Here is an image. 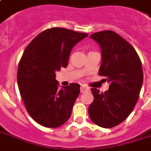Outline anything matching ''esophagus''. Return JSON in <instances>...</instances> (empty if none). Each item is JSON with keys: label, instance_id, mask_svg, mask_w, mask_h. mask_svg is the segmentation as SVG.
I'll return each mask as SVG.
<instances>
[{"label": "esophagus", "instance_id": "esophagus-1", "mask_svg": "<svg viewBox=\"0 0 151 151\" xmlns=\"http://www.w3.org/2000/svg\"><path fill=\"white\" fill-rule=\"evenodd\" d=\"M88 91H89V88L85 85H81V93H85V92H88Z\"/></svg>", "mask_w": 151, "mask_h": 151}]
</instances>
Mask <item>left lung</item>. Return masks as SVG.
Here are the masks:
<instances>
[{
    "label": "left lung",
    "mask_w": 151,
    "mask_h": 151,
    "mask_svg": "<svg viewBox=\"0 0 151 151\" xmlns=\"http://www.w3.org/2000/svg\"><path fill=\"white\" fill-rule=\"evenodd\" d=\"M100 47L102 63L99 74L110 87L105 92L92 88L94 100L88 106L90 119L110 129L129 117L138 100L143 81L140 59L130 44L111 30L90 36Z\"/></svg>",
    "instance_id": "obj_1"
}]
</instances>
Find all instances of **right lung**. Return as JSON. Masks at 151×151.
Segmentation results:
<instances>
[{
    "instance_id": "right-lung-1",
    "label": "right lung",
    "mask_w": 151,
    "mask_h": 151,
    "mask_svg": "<svg viewBox=\"0 0 151 151\" xmlns=\"http://www.w3.org/2000/svg\"><path fill=\"white\" fill-rule=\"evenodd\" d=\"M88 36L51 28L39 34L25 49L18 67L19 89L27 112L42 126L57 128L70 117L80 85L72 83L59 89L55 73L67 66L73 46Z\"/></svg>"
}]
</instances>
